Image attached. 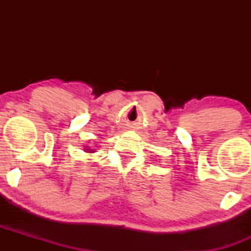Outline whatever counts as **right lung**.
<instances>
[{
	"instance_id": "add662e5",
	"label": "right lung",
	"mask_w": 251,
	"mask_h": 251,
	"mask_svg": "<svg viewBox=\"0 0 251 251\" xmlns=\"http://www.w3.org/2000/svg\"><path fill=\"white\" fill-rule=\"evenodd\" d=\"M85 151H86V152H89V153H93V152H96V150H93V149H89L88 146H87V148H85Z\"/></svg>"
}]
</instances>
